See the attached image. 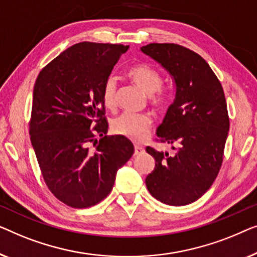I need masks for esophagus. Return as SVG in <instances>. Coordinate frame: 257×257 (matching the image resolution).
Here are the masks:
<instances>
[{
    "mask_svg": "<svg viewBox=\"0 0 257 257\" xmlns=\"http://www.w3.org/2000/svg\"><path fill=\"white\" fill-rule=\"evenodd\" d=\"M144 153V148L142 146H135V155H141Z\"/></svg>",
    "mask_w": 257,
    "mask_h": 257,
    "instance_id": "esophagus-1",
    "label": "esophagus"
}]
</instances>
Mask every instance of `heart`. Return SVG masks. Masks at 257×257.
Returning <instances> with one entry per match:
<instances>
[{
  "label": "heart",
  "instance_id": "b5f03b06",
  "mask_svg": "<svg viewBox=\"0 0 257 257\" xmlns=\"http://www.w3.org/2000/svg\"><path fill=\"white\" fill-rule=\"evenodd\" d=\"M128 78L143 93L151 97V102L156 106L164 103V97L155 94L162 86V77L154 67L146 64L134 65L127 72ZM102 99L104 106L114 108L116 103V81L113 77L108 78L103 84ZM151 127L150 117L146 114L124 113L118 116L113 123L114 132L127 137L134 142H142Z\"/></svg>",
  "mask_w": 257,
  "mask_h": 257
}]
</instances>
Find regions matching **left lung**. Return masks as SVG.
I'll return each mask as SVG.
<instances>
[{
    "label": "left lung",
    "instance_id": "1",
    "mask_svg": "<svg viewBox=\"0 0 257 257\" xmlns=\"http://www.w3.org/2000/svg\"><path fill=\"white\" fill-rule=\"evenodd\" d=\"M171 75L175 97L157 128L169 155L148 147L155 169L146 178L154 198L171 206L191 204L207 191L221 168L229 130L222 86L209 65L196 52L177 44L153 43L141 48Z\"/></svg>",
    "mask_w": 257,
    "mask_h": 257
}]
</instances>
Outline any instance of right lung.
<instances>
[{"label": "right lung", "instance_id": "add662e5", "mask_svg": "<svg viewBox=\"0 0 257 257\" xmlns=\"http://www.w3.org/2000/svg\"><path fill=\"white\" fill-rule=\"evenodd\" d=\"M128 48L78 43L46 65L36 80L31 144L46 185L71 207L103 200L117 170L134 154L127 137L106 136L102 99L104 81Z\"/></svg>", "mask_w": 257, "mask_h": 257}]
</instances>
